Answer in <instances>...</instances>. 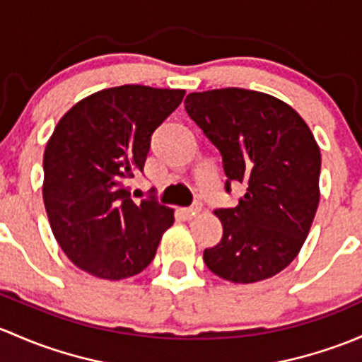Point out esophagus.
I'll return each mask as SVG.
<instances>
[{
  "instance_id": "34e87169",
  "label": "esophagus",
  "mask_w": 362,
  "mask_h": 362,
  "mask_svg": "<svg viewBox=\"0 0 362 362\" xmlns=\"http://www.w3.org/2000/svg\"><path fill=\"white\" fill-rule=\"evenodd\" d=\"M200 211H202L200 204H195V206H192V207L182 209V216H185V218H188V219H192V218H195V216L199 214Z\"/></svg>"
}]
</instances>
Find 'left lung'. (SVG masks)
<instances>
[{"label": "left lung", "mask_w": 362, "mask_h": 362, "mask_svg": "<svg viewBox=\"0 0 362 362\" xmlns=\"http://www.w3.org/2000/svg\"><path fill=\"white\" fill-rule=\"evenodd\" d=\"M185 107L223 156L226 192L232 182L245 188L235 207L214 211L223 237L204 262L235 284L274 277L298 256L319 206L314 134L291 106L263 92H193Z\"/></svg>", "instance_id": "obj_1"}]
</instances>
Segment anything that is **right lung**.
<instances>
[{
  "label": "right lung",
  "mask_w": 362,
  "mask_h": 362,
  "mask_svg": "<svg viewBox=\"0 0 362 362\" xmlns=\"http://www.w3.org/2000/svg\"><path fill=\"white\" fill-rule=\"evenodd\" d=\"M182 98L176 88H106L74 104L48 139V221L64 255L87 274L106 281L139 274L173 226V209L155 197L136 204L130 181L143 173L151 134Z\"/></svg>",
  "instance_id": "1"
}]
</instances>
